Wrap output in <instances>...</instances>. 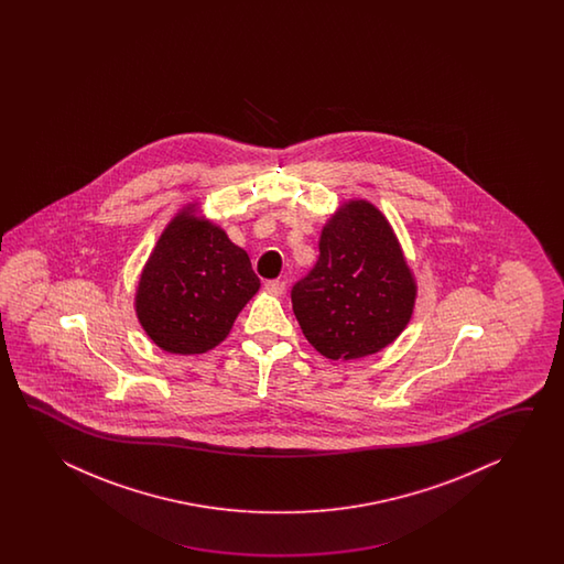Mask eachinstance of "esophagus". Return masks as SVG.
Segmentation results:
<instances>
[{
  "mask_svg": "<svg viewBox=\"0 0 564 564\" xmlns=\"http://www.w3.org/2000/svg\"><path fill=\"white\" fill-rule=\"evenodd\" d=\"M264 288L270 292V294L280 296V294H284V290H286V282H284V280H268Z\"/></svg>",
  "mask_w": 564,
  "mask_h": 564,
  "instance_id": "1",
  "label": "esophagus"
}]
</instances>
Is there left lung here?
Instances as JSON below:
<instances>
[{
    "instance_id": "obj_1",
    "label": "left lung",
    "mask_w": 564,
    "mask_h": 564,
    "mask_svg": "<svg viewBox=\"0 0 564 564\" xmlns=\"http://www.w3.org/2000/svg\"><path fill=\"white\" fill-rule=\"evenodd\" d=\"M318 250L290 294L306 340L333 360L391 345L413 314L417 286L387 217L369 202H348L324 226Z\"/></svg>"
}]
</instances>
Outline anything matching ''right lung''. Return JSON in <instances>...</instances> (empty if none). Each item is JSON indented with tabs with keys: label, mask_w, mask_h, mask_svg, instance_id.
Listing matches in <instances>:
<instances>
[{
	"label": "right lung",
	"mask_w": 564,
	"mask_h": 564,
	"mask_svg": "<svg viewBox=\"0 0 564 564\" xmlns=\"http://www.w3.org/2000/svg\"><path fill=\"white\" fill-rule=\"evenodd\" d=\"M260 288L248 253L226 231L185 207L169 224L144 265L134 308L156 347L199 355L229 335Z\"/></svg>",
	"instance_id": "1"
}]
</instances>
